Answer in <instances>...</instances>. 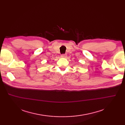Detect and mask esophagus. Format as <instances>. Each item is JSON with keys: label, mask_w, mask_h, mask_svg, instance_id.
<instances>
[{"label": "esophagus", "mask_w": 125, "mask_h": 125, "mask_svg": "<svg viewBox=\"0 0 125 125\" xmlns=\"http://www.w3.org/2000/svg\"><path fill=\"white\" fill-rule=\"evenodd\" d=\"M66 56H67L66 54H62V55H61V57H62V58L66 57Z\"/></svg>", "instance_id": "obj_1"}]
</instances>
